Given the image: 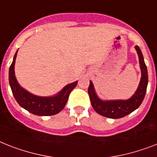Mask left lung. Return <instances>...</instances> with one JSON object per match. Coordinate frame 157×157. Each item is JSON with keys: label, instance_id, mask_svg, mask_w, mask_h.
I'll return each mask as SVG.
<instances>
[{"label": "left lung", "instance_id": "8db88e82", "mask_svg": "<svg viewBox=\"0 0 157 157\" xmlns=\"http://www.w3.org/2000/svg\"><path fill=\"white\" fill-rule=\"evenodd\" d=\"M135 48L137 51L140 67L141 69V79L138 89L133 94V96L127 100L103 101L99 98L98 96L97 95L93 82L90 81L88 93L90 95L92 106L98 114L106 118H120L131 114L141 105L147 91L148 76H147V67L144 63L141 50L138 46H136Z\"/></svg>", "mask_w": 157, "mask_h": 157}]
</instances>
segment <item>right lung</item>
<instances>
[{"instance_id": "1", "label": "right lung", "mask_w": 157, "mask_h": 157, "mask_svg": "<svg viewBox=\"0 0 157 157\" xmlns=\"http://www.w3.org/2000/svg\"><path fill=\"white\" fill-rule=\"evenodd\" d=\"M17 54V51L13 56L9 72V81L17 102L20 106L35 115L50 116L59 113L65 106L70 93L76 86L77 81L67 85L54 96L39 97L34 95L21 87L17 81L14 72Z\"/></svg>"}]
</instances>
